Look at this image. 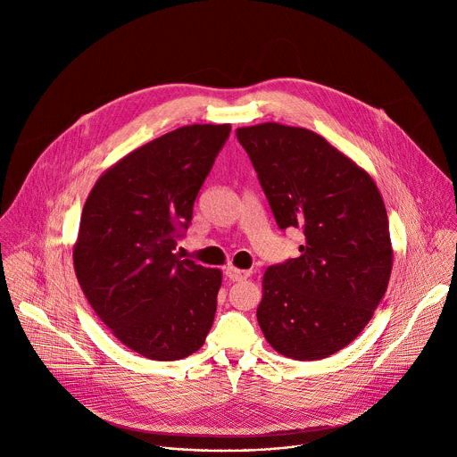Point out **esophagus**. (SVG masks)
Returning <instances> with one entry per match:
<instances>
[{
	"label": "esophagus",
	"instance_id": "34e87169",
	"mask_svg": "<svg viewBox=\"0 0 457 457\" xmlns=\"http://www.w3.org/2000/svg\"><path fill=\"white\" fill-rule=\"evenodd\" d=\"M249 271H244V270H237V268H228L226 270V277L231 280V282H240V280H245L249 278Z\"/></svg>",
	"mask_w": 457,
	"mask_h": 457
}]
</instances>
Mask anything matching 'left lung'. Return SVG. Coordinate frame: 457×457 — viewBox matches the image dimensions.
<instances>
[{
    "mask_svg": "<svg viewBox=\"0 0 457 457\" xmlns=\"http://www.w3.org/2000/svg\"><path fill=\"white\" fill-rule=\"evenodd\" d=\"M280 229L303 231L300 254L268 268L256 309L270 345L293 360H321L349 345L383 298L390 270L381 195L356 162L305 128H238Z\"/></svg>",
    "mask_w": 457,
    "mask_h": 457,
    "instance_id": "8db88e82",
    "label": "left lung"
}]
</instances>
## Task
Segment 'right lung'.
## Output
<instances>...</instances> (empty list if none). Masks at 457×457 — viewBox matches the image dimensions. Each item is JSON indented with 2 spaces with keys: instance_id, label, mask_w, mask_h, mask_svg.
I'll return each mask as SVG.
<instances>
[{
  "instance_id": "right-lung-1",
  "label": "right lung",
  "mask_w": 457,
  "mask_h": 457,
  "mask_svg": "<svg viewBox=\"0 0 457 457\" xmlns=\"http://www.w3.org/2000/svg\"><path fill=\"white\" fill-rule=\"evenodd\" d=\"M229 124H191L108 168L83 208L74 270L113 337L173 361L199 351L213 325L220 270L175 253Z\"/></svg>"
}]
</instances>
